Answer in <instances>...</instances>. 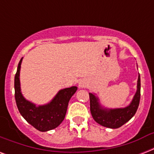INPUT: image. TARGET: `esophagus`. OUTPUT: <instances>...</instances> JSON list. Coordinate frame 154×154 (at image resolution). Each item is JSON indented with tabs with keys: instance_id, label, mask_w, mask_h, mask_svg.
<instances>
[{
	"instance_id": "esophagus-1",
	"label": "esophagus",
	"mask_w": 154,
	"mask_h": 154,
	"mask_svg": "<svg viewBox=\"0 0 154 154\" xmlns=\"http://www.w3.org/2000/svg\"><path fill=\"white\" fill-rule=\"evenodd\" d=\"M87 85V83L85 81H81L79 82V88L82 89V88H85V87Z\"/></svg>"
}]
</instances>
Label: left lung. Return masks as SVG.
Listing matches in <instances>:
<instances>
[{"label": "left lung", "instance_id": "1", "mask_svg": "<svg viewBox=\"0 0 154 154\" xmlns=\"http://www.w3.org/2000/svg\"><path fill=\"white\" fill-rule=\"evenodd\" d=\"M90 112L94 121L102 126L117 129L129 122L136 113L141 97V78H137V91L134 98L128 106L117 109L105 108L100 103L99 98L95 94L89 93Z\"/></svg>", "mask_w": 154, "mask_h": 154}]
</instances>
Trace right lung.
Listing matches in <instances>:
<instances>
[{"label":"right lung","instance_id":"obj_1","mask_svg":"<svg viewBox=\"0 0 154 154\" xmlns=\"http://www.w3.org/2000/svg\"><path fill=\"white\" fill-rule=\"evenodd\" d=\"M23 57L18 64L14 79L15 100L19 112L35 129L46 132L55 129L65 118L70 98L77 90V86L60 89L49 103L37 105L28 101L23 96L20 89V71Z\"/></svg>","mask_w":154,"mask_h":154}]
</instances>
